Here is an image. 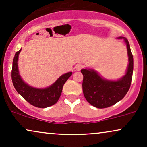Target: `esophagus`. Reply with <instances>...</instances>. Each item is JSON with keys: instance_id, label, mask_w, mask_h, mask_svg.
Wrapping results in <instances>:
<instances>
[{"instance_id": "esophagus-1", "label": "esophagus", "mask_w": 147, "mask_h": 147, "mask_svg": "<svg viewBox=\"0 0 147 147\" xmlns=\"http://www.w3.org/2000/svg\"><path fill=\"white\" fill-rule=\"evenodd\" d=\"M83 67H84V65H82V64L78 63V64H77V65H76L75 68H76V70H80L81 69L83 68Z\"/></svg>"}]
</instances>
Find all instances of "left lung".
I'll return each instance as SVG.
<instances>
[{
	"label": "left lung",
	"instance_id": "left-lung-1",
	"mask_svg": "<svg viewBox=\"0 0 147 147\" xmlns=\"http://www.w3.org/2000/svg\"><path fill=\"white\" fill-rule=\"evenodd\" d=\"M129 55V67L126 75L117 82H111L102 79L92 70L82 69L84 75V95L87 102L99 109L109 107L122 99L129 91L132 82L133 71V58L129 43L124 38Z\"/></svg>",
	"mask_w": 147,
	"mask_h": 147
}]
</instances>
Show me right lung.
<instances>
[{
    "mask_svg": "<svg viewBox=\"0 0 147 147\" xmlns=\"http://www.w3.org/2000/svg\"><path fill=\"white\" fill-rule=\"evenodd\" d=\"M21 50L15 54L11 70V80L16 90L27 102L36 107L47 108L55 104L59 99L64 84L72 73L70 72L61 75L55 83L47 88L38 89L29 86L22 80L18 74L17 61Z\"/></svg>",
    "mask_w": 147,
    "mask_h": 147,
    "instance_id": "right-lung-1",
    "label": "right lung"
}]
</instances>
